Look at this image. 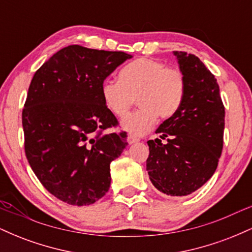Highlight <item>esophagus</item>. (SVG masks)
<instances>
[{
    "label": "esophagus",
    "mask_w": 252,
    "mask_h": 252,
    "mask_svg": "<svg viewBox=\"0 0 252 252\" xmlns=\"http://www.w3.org/2000/svg\"><path fill=\"white\" fill-rule=\"evenodd\" d=\"M138 141H140V138L135 137V136H132V135H129L128 136V143L129 144H134L136 142H138Z\"/></svg>",
    "instance_id": "esophagus-1"
}]
</instances>
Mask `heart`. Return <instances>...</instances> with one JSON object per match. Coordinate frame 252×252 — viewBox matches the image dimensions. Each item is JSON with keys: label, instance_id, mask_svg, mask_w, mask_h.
I'll list each match as a JSON object with an SVG mask.
<instances>
[{"label": "heart", "instance_id": "b5f03b06", "mask_svg": "<svg viewBox=\"0 0 252 252\" xmlns=\"http://www.w3.org/2000/svg\"><path fill=\"white\" fill-rule=\"evenodd\" d=\"M103 102L115 116L123 117L137 99L140 109L126 116L121 128L131 135L147 134L158 116L172 118L179 111L186 94L184 73L167 67L153 58H140L126 63L118 73V80H104L100 88Z\"/></svg>", "mask_w": 252, "mask_h": 252}]
</instances>
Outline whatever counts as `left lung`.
Segmentation results:
<instances>
[{
  "instance_id": "8db88e82",
  "label": "left lung",
  "mask_w": 252,
  "mask_h": 252,
  "mask_svg": "<svg viewBox=\"0 0 252 252\" xmlns=\"http://www.w3.org/2000/svg\"><path fill=\"white\" fill-rule=\"evenodd\" d=\"M173 54L185 76L186 94L179 111L156 129L160 137L147 142V170L160 192L184 196L215 174L222 150L225 108L217 79L204 63L186 52Z\"/></svg>"
}]
</instances>
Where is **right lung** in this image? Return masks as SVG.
<instances>
[{
	"mask_svg": "<svg viewBox=\"0 0 252 252\" xmlns=\"http://www.w3.org/2000/svg\"><path fill=\"white\" fill-rule=\"evenodd\" d=\"M131 58L71 45L34 74L22 111L25 152L36 178L59 200L84 206L109 190L110 163L128 142L126 132L103 134L118 122L100 88Z\"/></svg>",
	"mask_w": 252,
	"mask_h": 252,
	"instance_id": "1",
	"label": "right lung"
}]
</instances>
